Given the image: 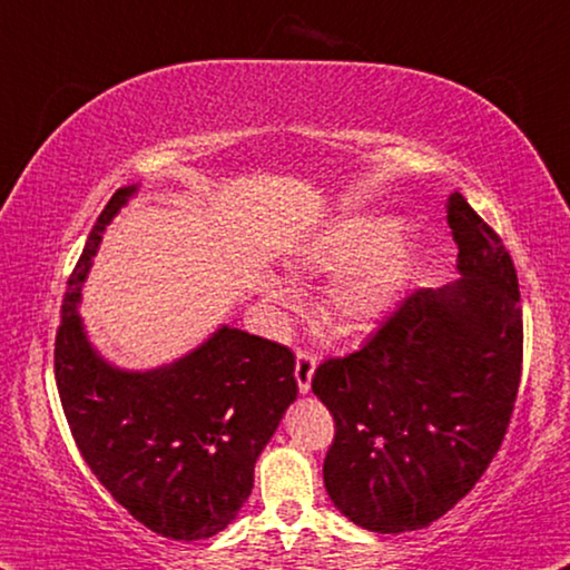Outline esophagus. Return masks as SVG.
<instances>
[{
  "label": "esophagus",
  "mask_w": 570,
  "mask_h": 570,
  "mask_svg": "<svg viewBox=\"0 0 570 570\" xmlns=\"http://www.w3.org/2000/svg\"><path fill=\"white\" fill-rule=\"evenodd\" d=\"M314 368H317V358H314L312 353L302 351L299 355H296L294 376H296V384H299V394H309V389H312V376H314Z\"/></svg>",
  "instance_id": "34e87169"
}]
</instances>
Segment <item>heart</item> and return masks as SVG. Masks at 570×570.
<instances>
[{
  "instance_id": "heart-1",
  "label": "heart",
  "mask_w": 570,
  "mask_h": 570,
  "mask_svg": "<svg viewBox=\"0 0 570 570\" xmlns=\"http://www.w3.org/2000/svg\"><path fill=\"white\" fill-rule=\"evenodd\" d=\"M417 261V237L394 217L358 212L335 219L296 253V266L314 274H340L330 288V307L347 327H368L394 307L410 284ZM268 302L288 304L294 288L282 276H266Z\"/></svg>"
}]
</instances>
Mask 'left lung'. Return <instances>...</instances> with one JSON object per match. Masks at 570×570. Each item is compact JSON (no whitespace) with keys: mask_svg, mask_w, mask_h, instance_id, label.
Listing matches in <instances>:
<instances>
[{"mask_svg":"<svg viewBox=\"0 0 570 570\" xmlns=\"http://www.w3.org/2000/svg\"><path fill=\"white\" fill-rule=\"evenodd\" d=\"M458 282L417 288L358 353L314 371L335 417L325 489L353 524L428 528L502 445L522 371L520 286L507 248L461 194L445 202Z\"/></svg>","mask_w":570,"mask_h":570,"instance_id":"8db88e82","label":"left lung"}]
</instances>
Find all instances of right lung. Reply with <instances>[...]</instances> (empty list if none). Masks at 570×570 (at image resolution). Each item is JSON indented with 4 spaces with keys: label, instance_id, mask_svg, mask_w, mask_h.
<instances>
[{
    "label": "right lung",
    "instance_id": "1",
    "mask_svg": "<svg viewBox=\"0 0 570 570\" xmlns=\"http://www.w3.org/2000/svg\"><path fill=\"white\" fill-rule=\"evenodd\" d=\"M138 189L115 191L68 278L56 384L76 445L115 502L164 538L207 540L248 502L258 455L299 394L294 355L230 325L148 371L120 368L97 351L81 288L101 233Z\"/></svg>",
    "mask_w": 570,
    "mask_h": 570
}]
</instances>
